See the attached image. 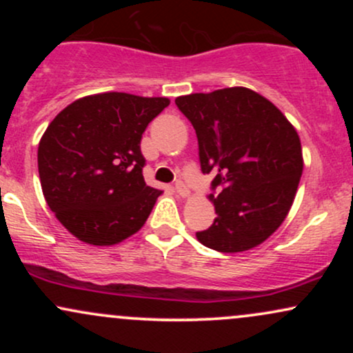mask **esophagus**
<instances>
[{
	"instance_id": "34e87169",
	"label": "esophagus",
	"mask_w": 353,
	"mask_h": 353,
	"mask_svg": "<svg viewBox=\"0 0 353 353\" xmlns=\"http://www.w3.org/2000/svg\"><path fill=\"white\" fill-rule=\"evenodd\" d=\"M174 189H176V192L179 194V196H182V197L189 196V188L182 181H177L176 184H174Z\"/></svg>"
}]
</instances>
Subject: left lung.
Instances as JSON below:
<instances>
[{
    "label": "left lung",
    "mask_w": 353,
    "mask_h": 353,
    "mask_svg": "<svg viewBox=\"0 0 353 353\" xmlns=\"http://www.w3.org/2000/svg\"><path fill=\"white\" fill-rule=\"evenodd\" d=\"M176 106L192 124L201 171L212 174L217 217L196 232L219 252H244L272 236L289 214L302 176L297 131L264 96L247 88L181 96Z\"/></svg>",
    "instance_id": "left-lung-1"
}]
</instances>
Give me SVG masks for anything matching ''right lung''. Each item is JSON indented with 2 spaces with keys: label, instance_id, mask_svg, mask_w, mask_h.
I'll return each mask as SVG.
<instances>
[{
  "label": "right lung",
  "instance_id": "add662e5",
  "mask_svg": "<svg viewBox=\"0 0 353 353\" xmlns=\"http://www.w3.org/2000/svg\"><path fill=\"white\" fill-rule=\"evenodd\" d=\"M168 98L86 96L64 108L38 148L43 194L72 236L112 245L144 225L163 190L145 184L141 139Z\"/></svg>",
  "mask_w": 353,
  "mask_h": 353
}]
</instances>
